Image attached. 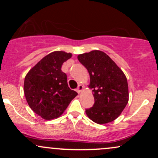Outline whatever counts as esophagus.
Listing matches in <instances>:
<instances>
[{
  "instance_id": "34e87169",
  "label": "esophagus",
  "mask_w": 158,
  "mask_h": 158,
  "mask_svg": "<svg viewBox=\"0 0 158 158\" xmlns=\"http://www.w3.org/2000/svg\"><path fill=\"white\" fill-rule=\"evenodd\" d=\"M83 89H84V87H83V85H79V86H78V88H77V91L79 94V93H81V91H82Z\"/></svg>"
}]
</instances>
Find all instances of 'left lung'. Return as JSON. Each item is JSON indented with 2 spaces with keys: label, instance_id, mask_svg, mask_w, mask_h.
<instances>
[{
  "label": "left lung",
  "instance_id": "1",
  "mask_svg": "<svg viewBox=\"0 0 158 158\" xmlns=\"http://www.w3.org/2000/svg\"><path fill=\"white\" fill-rule=\"evenodd\" d=\"M78 59L90 75L89 88L94 97V106L85 110L97 124H106L120 115L128 102L126 75L111 59L100 50L80 54Z\"/></svg>",
  "mask_w": 158,
  "mask_h": 158
}]
</instances>
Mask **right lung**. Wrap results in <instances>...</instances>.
I'll return each mask as SVG.
<instances>
[{
  "mask_svg": "<svg viewBox=\"0 0 158 158\" xmlns=\"http://www.w3.org/2000/svg\"><path fill=\"white\" fill-rule=\"evenodd\" d=\"M72 56L54 51L44 56L27 73L23 91L30 108L44 119L57 118L64 113L77 93L68 87L61 66Z\"/></svg>",
  "mask_w": 158,
  "mask_h": 158,
  "instance_id": "right-lung-1",
  "label": "right lung"
}]
</instances>
